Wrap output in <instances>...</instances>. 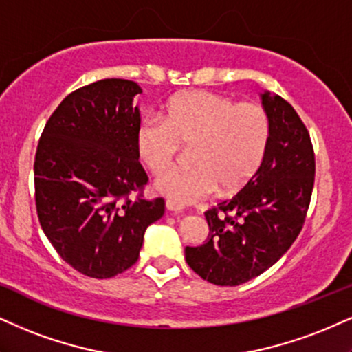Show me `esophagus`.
Instances as JSON below:
<instances>
[{"label":"esophagus","mask_w":352,"mask_h":352,"mask_svg":"<svg viewBox=\"0 0 352 352\" xmlns=\"http://www.w3.org/2000/svg\"><path fill=\"white\" fill-rule=\"evenodd\" d=\"M165 208H167L168 211H172V213H182V211H184V206L179 205V203L172 201V200L165 201Z\"/></svg>","instance_id":"34e87169"}]
</instances>
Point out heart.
Returning <instances> with one entry per match:
<instances>
[{"label": "heart", "mask_w": 352, "mask_h": 352, "mask_svg": "<svg viewBox=\"0 0 352 352\" xmlns=\"http://www.w3.org/2000/svg\"><path fill=\"white\" fill-rule=\"evenodd\" d=\"M270 122L257 103H236L230 96L195 90L167 101L164 120L142 121L135 149L154 175L168 172L190 147L195 167L160 177L155 190L168 200L187 205L210 197L221 187L238 192L259 170L267 149Z\"/></svg>", "instance_id": "1"}]
</instances>
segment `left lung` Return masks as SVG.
<instances>
[{
  "label": "left lung",
  "instance_id": "1",
  "mask_svg": "<svg viewBox=\"0 0 352 352\" xmlns=\"http://www.w3.org/2000/svg\"><path fill=\"white\" fill-rule=\"evenodd\" d=\"M270 134L259 170L231 200L205 213L208 238L185 248L187 264L214 285H241L265 272L302 231L313 184L315 152L294 107L265 90Z\"/></svg>",
  "mask_w": 352,
  "mask_h": 352
}]
</instances>
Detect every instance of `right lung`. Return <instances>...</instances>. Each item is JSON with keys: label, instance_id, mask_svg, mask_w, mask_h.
Listing matches in <instances>:
<instances>
[{"label": "right lung", "instance_id": "add662e5", "mask_svg": "<svg viewBox=\"0 0 352 352\" xmlns=\"http://www.w3.org/2000/svg\"><path fill=\"white\" fill-rule=\"evenodd\" d=\"M135 82L104 78L67 95L49 118L34 160L42 231L67 264L109 278L135 264L147 226L164 217V198L144 200L147 173L135 133ZM140 190L135 201L129 195Z\"/></svg>", "mask_w": 352, "mask_h": 352}]
</instances>
